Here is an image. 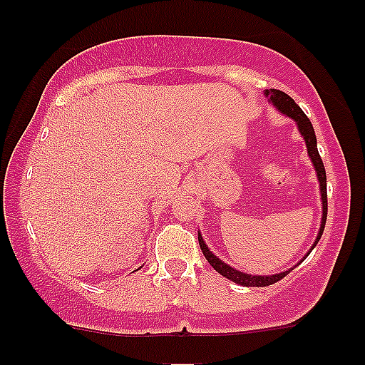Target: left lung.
Returning <instances> with one entry per match:
<instances>
[{
	"mask_svg": "<svg viewBox=\"0 0 365 365\" xmlns=\"http://www.w3.org/2000/svg\"><path fill=\"white\" fill-rule=\"evenodd\" d=\"M266 94V98L269 99L271 103L274 104L276 110L282 111L283 115L290 116L297 121V127H299L300 133H302L304 140H305V145H307V153H309V158H311L314 168H316V173H317V180H319V187H321V200H322V220H321V228H319V235H317L316 242H314L311 250L316 247L317 242H319V238L322 235V232H324V225H326V215H328V194H326V170H324V165H322V159L319 156V150H317V140H316V133H314V128H312V123L311 120L305 116V113L300 110V106L297 104L293 99L290 98L288 94H284L283 91H278V89H269L264 92ZM199 245H200V250H202L204 257L207 259V262L211 264L212 267L217 271L220 274H223L225 278L232 279L233 283H238L242 284V287H269V284H273L276 282H279V279L284 278L288 273H290L292 269L288 271H283V273H278V274H273V276H252V274H245L242 273V271H237L233 269L232 266H228V264L221 261V259H217L215 254L211 252V250L207 249L206 242L202 240V237H200L199 233ZM309 250V252H311ZM305 259V257H304Z\"/></svg>",
	"mask_w": 365,
	"mask_h": 365,
	"instance_id": "left-lung-1",
	"label": "left lung"
}]
</instances>
